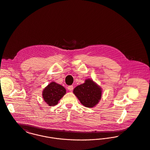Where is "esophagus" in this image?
Wrapping results in <instances>:
<instances>
[{
	"label": "esophagus",
	"instance_id": "1",
	"mask_svg": "<svg viewBox=\"0 0 150 150\" xmlns=\"http://www.w3.org/2000/svg\"><path fill=\"white\" fill-rule=\"evenodd\" d=\"M68 90H69V91H72L73 90V89H74V87H73V86H68Z\"/></svg>",
	"mask_w": 150,
	"mask_h": 150
}]
</instances>
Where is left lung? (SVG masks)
<instances>
[{"instance_id":"left-lung-1","label":"left lung","mask_w":150,"mask_h":150,"mask_svg":"<svg viewBox=\"0 0 150 150\" xmlns=\"http://www.w3.org/2000/svg\"><path fill=\"white\" fill-rule=\"evenodd\" d=\"M102 88L91 79H86L84 83L76 86L73 91L81 103L86 108L96 106L102 97Z\"/></svg>"}]
</instances>
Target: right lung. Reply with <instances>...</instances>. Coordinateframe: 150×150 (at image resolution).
I'll use <instances>...</instances> for the list:
<instances>
[{
    "label": "right lung",
    "mask_w": 150,
    "mask_h": 150,
    "mask_svg": "<svg viewBox=\"0 0 150 150\" xmlns=\"http://www.w3.org/2000/svg\"><path fill=\"white\" fill-rule=\"evenodd\" d=\"M66 93V88L62 85L54 82H50L42 91L44 100L50 106L57 105Z\"/></svg>",
    "instance_id": "add662e5"
}]
</instances>
